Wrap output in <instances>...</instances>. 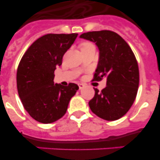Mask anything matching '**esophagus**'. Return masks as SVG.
<instances>
[{"mask_svg": "<svg viewBox=\"0 0 160 160\" xmlns=\"http://www.w3.org/2000/svg\"><path fill=\"white\" fill-rule=\"evenodd\" d=\"M78 87H79V89L81 90V89H82L83 87H85V84H83V83H78Z\"/></svg>", "mask_w": 160, "mask_h": 160, "instance_id": "34e87169", "label": "esophagus"}]
</instances>
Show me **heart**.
Wrapping results in <instances>:
<instances>
[{"mask_svg": "<svg viewBox=\"0 0 160 160\" xmlns=\"http://www.w3.org/2000/svg\"><path fill=\"white\" fill-rule=\"evenodd\" d=\"M94 46L92 43H90V42H83L82 44V48L84 47H87V46Z\"/></svg>", "mask_w": 160, "mask_h": 160, "instance_id": "1", "label": "heart"}]
</instances>
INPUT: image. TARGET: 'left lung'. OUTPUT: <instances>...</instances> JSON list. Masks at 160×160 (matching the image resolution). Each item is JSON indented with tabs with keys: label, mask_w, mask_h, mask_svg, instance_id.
<instances>
[{
	"label": "left lung",
	"mask_w": 160,
	"mask_h": 160,
	"mask_svg": "<svg viewBox=\"0 0 160 160\" xmlns=\"http://www.w3.org/2000/svg\"><path fill=\"white\" fill-rule=\"evenodd\" d=\"M80 38L91 41L99 49V61L93 81L107 78V87L89 102L94 114L114 121L127 114L138 92L139 71L132 49L121 36L111 30L84 32Z\"/></svg>",
	"instance_id": "1"
}]
</instances>
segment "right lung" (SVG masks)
I'll list each match as a JSON object with an SVG mask.
<instances>
[{"label":"right lung","mask_w":160,"mask_h":160,"mask_svg":"<svg viewBox=\"0 0 160 160\" xmlns=\"http://www.w3.org/2000/svg\"><path fill=\"white\" fill-rule=\"evenodd\" d=\"M78 33H49L35 41L24 53L17 71V87L25 111L42 123H51L67 111L78 86L54 84V70L62 63Z\"/></svg>","instance_id":"obj_1"}]
</instances>
